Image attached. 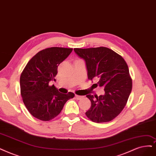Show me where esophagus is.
<instances>
[{"label": "esophagus", "mask_w": 156, "mask_h": 156, "mask_svg": "<svg viewBox=\"0 0 156 156\" xmlns=\"http://www.w3.org/2000/svg\"><path fill=\"white\" fill-rule=\"evenodd\" d=\"M75 98H76V100H80L82 99L83 97V96H79V95H77V94H76V95H75Z\"/></svg>", "instance_id": "obj_1"}]
</instances>
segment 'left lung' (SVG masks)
<instances>
[{
  "instance_id": "left-lung-1",
  "label": "left lung",
  "mask_w": 156,
  "mask_h": 156,
  "mask_svg": "<svg viewBox=\"0 0 156 156\" xmlns=\"http://www.w3.org/2000/svg\"><path fill=\"white\" fill-rule=\"evenodd\" d=\"M74 50L85 61L88 79L97 80L94 87L99 85L105 90L103 95L86 96L91 102L86 116L95 123L111 122L123 111L131 93L132 81L127 64L122 56L107 48Z\"/></svg>"
}]
</instances>
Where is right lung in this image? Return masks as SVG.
I'll return each instance as SVG.
<instances>
[{
    "label": "right lung",
    "mask_w": 156,
    "mask_h": 156,
    "mask_svg": "<svg viewBox=\"0 0 156 156\" xmlns=\"http://www.w3.org/2000/svg\"><path fill=\"white\" fill-rule=\"evenodd\" d=\"M73 48H49L39 51L28 62L20 78V94L26 107L33 116L50 121L58 115L66 101L74 97L58 92L55 85L58 66L70 55Z\"/></svg>",
    "instance_id": "obj_1"
}]
</instances>
